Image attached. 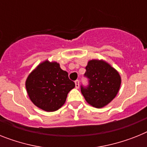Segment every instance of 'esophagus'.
Returning a JSON list of instances; mask_svg holds the SVG:
<instances>
[{
    "label": "esophagus",
    "mask_w": 147,
    "mask_h": 147,
    "mask_svg": "<svg viewBox=\"0 0 147 147\" xmlns=\"http://www.w3.org/2000/svg\"><path fill=\"white\" fill-rule=\"evenodd\" d=\"M75 84H76V87L77 89L79 88V81L78 80H77V81H75Z\"/></svg>",
    "instance_id": "obj_1"
}]
</instances>
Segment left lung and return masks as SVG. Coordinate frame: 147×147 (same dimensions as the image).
I'll use <instances>...</instances> for the list:
<instances>
[{"instance_id": "1", "label": "left lung", "mask_w": 147, "mask_h": 147, "mask_svg": "<svg viewBox=\"0 0 147 147\" xmlns=\"http://www.w3.org/2000/svg\"><path fill=\"white\" fill-rule=\"evenodd\" d=\"M85 76L89 78V86L81 87L86 102L96 108L108 105L115 98L121 86V76L107 61L98 59L89 60Z\"/></svg>"}]
</instances>
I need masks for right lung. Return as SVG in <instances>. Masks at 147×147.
<instances>
[{"label":"right lung","mask_w":147,"mask_h":147,"mask_svg":"<svg viewBox=\"0 0 147 147\" xmlns=\"http://www.w3.org/2000/svg\"><path fill=\"white\" fill-rule=\"evenodd\" d=\"M25 87L30 99L37 108L53 112L65 104L68 93L76 84L59 63L45 60L28 75Z\"/></svg>","instance_id":"1"}]
</instances>
